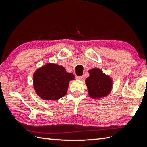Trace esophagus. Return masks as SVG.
Masks as SVG:
<instances>
[{"label":"esophagus","mask_w":147,"mask_h":147,"mask_svg":"<svg viewBox=\"0 0 147 147\" xmlns=\"http://www.w3.org/2000/svg\"><path fill=\"white\" fill-rule=\"evenodd\" d=\"M84 76H76V80H80V81H83L84 80Z\"/></svg>","instance_id":"34e87169"}]
</instances>
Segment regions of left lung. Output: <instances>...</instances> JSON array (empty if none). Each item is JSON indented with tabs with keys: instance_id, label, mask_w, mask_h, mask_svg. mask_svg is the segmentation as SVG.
<instances>
[{
	"instance_id": "obj_1",
	"label": "left lung",
	"mask_w": 147,
	"mask_h": 147,
	"mask_svg": "<svg viewBox=\"0 0 147 147\" xmlns=\"http://www.w3.org/2000/svg\"><path fill=\"white\" fill-rule=\"evenodd\" d=\"M90 76L85 80L88 95L92 98L99 99L107 96L112 89L113 81L110 76L98 68L89 70Z\"/></svg>"
}]
</instances>
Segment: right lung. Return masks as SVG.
<instances>
[{"mask_svg":"<svg viewBox=\"0 0 147 147\" xmlns=\"http://www.w3.org/2000/svg\"><path fill=\"white\" fill-rule=\"evenodd\" d=\"M73 73H67L62 65L47 63L33 74V87L36 94L45 100H56L65 95Z\"/></svg>","mask_w":147,"mask_h":147,"instance_id":"1","label":"right lung"}]
</instances>
